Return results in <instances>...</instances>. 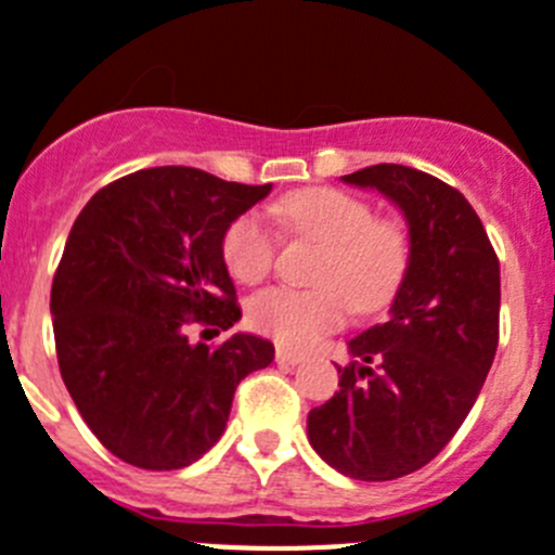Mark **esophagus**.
I'll use <instances>...</instances> for the list:
<instances>
[{
  "label": "esophagus",
  "instance_id": "34e87169",
  "mask_svg": "<svg viewBox=\"0 0 555 555\" xmlns=\"http://www.w3.org/2000/svg\"><path fill=\"white\" fill-rule=\"evenodd\" d=\"M300 360H304V354L295 352V349L276 347V363H279V365H298Z\"/></svg>",
  "mask_w": 555,
  "mask_h": 555
}]
</instances>
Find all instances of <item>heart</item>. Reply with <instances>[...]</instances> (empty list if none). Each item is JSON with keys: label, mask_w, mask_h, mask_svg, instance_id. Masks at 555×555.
<instances>
[{"label": "heart", "mask_w": 555, "mask_h": 555, "mask_svg": "<svg viewBox=\"0 0 555 555\" xmlns=\"http://www.w3.org/2000/svg\"><path fill=\"white\" fill-rule=\"evenodd\" d=\"M276 217L293 238L322 246L311 282L317 289L273 287L246 306L251 331L282 347L306 349L358 314H376L401 289L412 262V238L398 219H376L360 197L331 186L289 192L276 203ZM279 238L260 211H246L222 235V260L241 284H257L271 273Z\"/></svg>", "instance_id": "obj_1"}]
</instances>
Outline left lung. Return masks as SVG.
<instances>
[{
    "label": "left lung",
    "instance_id": "left-lung-1",
    "mask_svg": "<svg viewBox=\"0 0 555 555\" xmlns=\"http://www.w3.org/2000/svg\"><path fill=\"white\" fill-rule=\"evenodd\" d=\"M341 181L401 208L412 262L390 317L347 344L338 392L309 412V442L352 480L412 475L455 437L499 344V260L475 208L444 181L371 165Z\"/></svg>",
    "mask_w": 555,
    "mask_h": 555
}]
</instances>
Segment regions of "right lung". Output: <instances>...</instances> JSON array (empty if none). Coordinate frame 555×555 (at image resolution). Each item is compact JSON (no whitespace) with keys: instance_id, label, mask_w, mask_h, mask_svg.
Listing matches in <instances>:
<instances>
[{"instance_id":"add662e5","label":"right lung","mask_w":555,"mask_h":555,"mask_svg":"<svg viewBox=\"0 0 555 555\" xmlns=\"http://www.w3.org/2000/svg\"><path fill=\"white\" fill-rule=\"evenodd\" d=\"M268 192L168 165L102 186L75 219L51 287L59 371L116 459L195 464L224 434L238 382L271 365L273 344L251 333L190 341V327L241 320L222 235Z\"/></svg>"}]
</instances>
